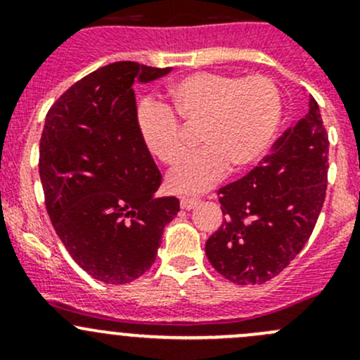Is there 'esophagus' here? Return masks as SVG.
I'll return each mask as SVG.
<instances>
[{
    "label": "esophagus",
    "instance_id": "34e87169",
    "mask_svg": "<svg viewBox=\"0 0 360 360\" xmlns=\"http://www.w3.org/2000/svg\"><path fill=\"white\" fill-rule=\"evenodd\" d=\"M200 200L198 198H191V197H181V209L184 210H190L193 209V207H197Z\"/></svg>",
    "mask_w": 360,
    "mask_h": 360
}]
</instances>
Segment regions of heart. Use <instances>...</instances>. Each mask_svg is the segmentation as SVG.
Instances as JSON below:
<instances>
[{"mask_svg":"<svg viewBox=\"0 0 360 360\" xmlns=\"http://www.w3.org/2000/svg\"><path fill=\"white\" fill-rule=\"evenodd\" d=\"M169 96L174 112L143 101L137 129L150 153L172 165L184 153V129L175 117L186 127H200L203 146L167 176L174 193H202L223 179L230 167L233 172L254 167L268 153L281 123V94L264 76L193 72L174 82Z\"/></svg>","mask_w":360,"mask_h":360,"instance_id":"1","label":"heart"}]
</instances>
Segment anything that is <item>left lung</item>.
I'll list each match as a JSON object with an SVG mask.
<instances>
[{
    "label": "left lung",
    "mask_w": 360,
    "mask_h": 360,
    "mask_svg": "<svg viewBox=\"0 0 360 360\" xmlns=\"http://www.w3.org/2000/svg\"><path fill=\"white\" fill-rule=\"evenodd\" d=\"M329 141L319 104L284 132L270 155L217 191L226 217L209 237L210 264L238 285L264 284L300 254L314 231L328 188Z\"/></svg>",
    "instance_id": "8db88e82"
}]
</instances>
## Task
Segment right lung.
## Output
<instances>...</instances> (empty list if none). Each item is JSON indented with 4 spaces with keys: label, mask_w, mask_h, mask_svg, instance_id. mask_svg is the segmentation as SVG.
I'll list each match as a JSON object with an SVG mask.
<instances>
[{
    "label": "right lung",
    "mask_w": 360,
    "mask_h": 360,
    "mask_svg": "<svg viewBox=\"0 0 360 360\" xmlns=\"http://www.w3.org/2000/svg\"><path fill=\"white\" fill-rule=\"evenodd\" d=\"M170 68L122 60L99 68L53 103L39 139V179L56 233L94 278L127 284L157 259L163 228L179 212L157 198L162 174L137 129L136 83Z\"/></svg>",
    "instance_id": "obj_1"
}]
</instances>
